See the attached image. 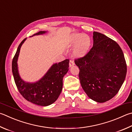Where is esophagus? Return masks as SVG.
Instances as JSON below:
<instances>
[{"instance_id": "obj_1", "label": "esophagus", "mask_w": 132, "mask_h": 132, "mask_svg": "<svg viewBox=\"0 0 132 132\" xmlns=\"http://www.w3.org/2000/svg\"><path fill=\"white\" fill-rule=\"evenodd\" d=\"M74 65V62L72 60H70V62H69V66L72 67Z\"/></svg>"}]
</instances>
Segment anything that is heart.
<instances>
[{
    "mask_svg": "<svg viewBox=\"0 0 132 132\" xmlns=\"http://www.w3.org/2000/svg\"><path fill=\"white\" fill-rule=\"evenodd\" d=\"M68 44L70 47H74V54L76 56L82 57L89 50L91 40L90 37L85 33H74L69 36Z\"/></svg>",
    "mask_w": 132,
    "mask_h": 132,
    "instance_id": "1",
    "label": "heart"
}]
</instances>
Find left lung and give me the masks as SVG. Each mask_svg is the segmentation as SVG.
<instances>
[{
  "label": "left lung",
  "instance_id": "left-lung-1",
  "mask_svg": "<svg viewBox=\"0 0 132 132\" xmlns=\"http://www.w3.org/2000/svg\"><path fill=\"white\" fill-rule=\"evenodd\" d=\"M93 35L92 48L85 56L76 59L75 63L86 94L95 102L104 103L120 89L127 66L122 50L116 42L99 32Z\"/></svg>",
  "mask_w": 132,
  "mask_h": 132
}]
</instances>
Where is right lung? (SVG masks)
Here are the masks:
<instances>
[{"mask_svg":"<svg viewBox=\"0 0 132 132\" xmlns=\"http://www.w3.org/2000/svg\"><path fill=\"white\" fill-rule=\"evenodd\" d=\"M47 31H40L32 36L42 35ZM26 40H23L16 50L12 62V72L19 92L28 101L42 106L51 105L58 99L63 87V78L68 73L69 60L52 64L48 70L36 82H26L21 78L18 71V59L21 46Z\"/></svg>","mask_w":132,"mask_h":132,"instance_id":"right-lung-1","label":"right lung"}]
</instances>
